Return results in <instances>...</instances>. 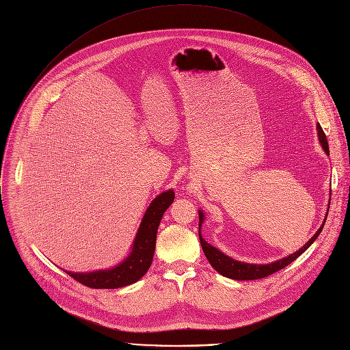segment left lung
Returning <instances> with one entry per match:
<instances>
[{"instance_id": "8db88e82", "label": "left lung", "mask_w": 350, "mask_h": 350, "mask_svg": "<svg viewBox=\"0 0 350 350\" xmlns=\"http://www.w3.org/2000/svg\"><path fill=\"white\" fill-rule=\"evenodd\" d=\"M317 134H319V141L324 149V152L327 155H329V149H328V142H327V137L321 129V126L317 123ZM328 209H329V204H328ZM328 209H327V213H325V217H324V221L323 224L320 226V228L316 231V234L302 246L299 247L296 252L282 258V259H278L275 262H271V263H267V265H255V263H245V262H239V260H235L230 256H227L226 254H223L221 251H219V249L213 245H211L209 242H206L204 238H202V234H201V227H202V223L205 221V213L204 211L199 209L198 213H199V241H201V246L204 249V254L206 256V259L209 260V263L212 265V267L220 273L221 275L227 277V278H231V280H238V281H247V280H259V278H265L284 267H286L289 263H292L295 259H297L299 256H301L306 249L317 239V237L320 235L323 227H324V223L327 220V215H328Z\"/></svg>"}]
</instances>
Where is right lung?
<instances>
[{
  "mask_svg": "<svg viewBox=\"0 0 350 350\" xmlns=\"http://www.w3.org/2000/svg\"><path fill=\"white\" fill-rule=\"evenodd\" d=\"M173 201L174 191L167 189L161 192L149 204L133 241L130 254L123 262H120L115 267L87 273H75L68 270L65 271L83 285L98 289H115L137 282L141 277L145 275L149 266L152 263L158 227L165 212L173 204Z\"/></svg>",
  "mask_w": 350,
  "mask_h": 350,
  "instance_id": "add662e5",
  "label": "right lung"
}]
</instances>
